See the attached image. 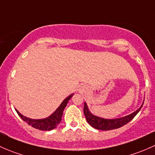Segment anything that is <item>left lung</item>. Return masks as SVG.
<instances>
[{
	"label": "left lung",
	"mask_w": 155,
	"mask_h": 155,
	"mask_svg": "<svg viewBox=\"0 0 155 155\" xmlns=\"http://www.w3.org/2000/svg\"><path fill=\"white\" fill-rule=\"evenodd\" d=\"M143 103H144V101H143V104H142L141 107L134 113H130V115H127L126 116H124V117L117 118V119H104V118L99 117V116H95V115H93L89 111L86 102H84V113L86 116L87 122L92 127H95V128L98 129V130H113V129L119 128V127H122L123 125L128 123L130 120H132L134 118V116L139 113V111L141 110Z\"/></svg>",
	"instance_id": "1"
}]
</instances>
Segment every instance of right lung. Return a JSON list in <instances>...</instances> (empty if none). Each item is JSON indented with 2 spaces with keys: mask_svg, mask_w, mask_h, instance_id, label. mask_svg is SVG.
<instances>
[{
  "mask_svg": "<svg viewBox=\"0 0 155 155\" xmlns=\"http://www.w3.org/2000/svg\"><path fill=\"white\" fill-rule=\"evenodd\" d=\"M73 95H74V94H71L69 96H68L67 98H65L63 101V102L61 103V104L58 107V108H57L51 116H49L47 118H45V119H30V118L23 116V115H22L21 113H19L17 110H16L18 116H20L26 123H28V125L32 126V127H34V128L39 129V130H53L55 127H57V126L60 124V122H61L63 110H64L65 107H66L68 101H69V100L71 99V97L73 96Z\"/></svg>",
  "mask_w": 155,
  "mask_h": 155,
  "instance_id": "1",
  "label": "right lung"
}]
</instances>
